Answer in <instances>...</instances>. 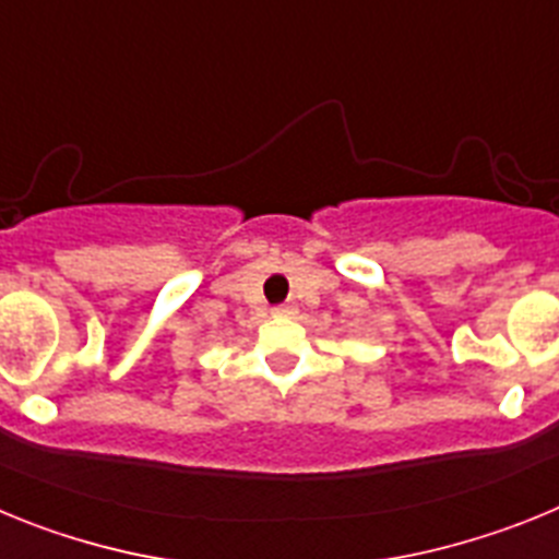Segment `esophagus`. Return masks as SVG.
<instances>
[{"label":"esophagus","instance_id":"34e87169","mask_svg":"<svg viewBox=\"0 0 559 559\" xmlns=\"http://www.w3.org/2000/svg\"><path fill=\"white\" fill-rule=\"evenodd\" d=\"M271 313H274V316H290V313H294V308H290V305H276Z\"/></svg>","mask_w":559,"mask_h":559}]
</instances>
